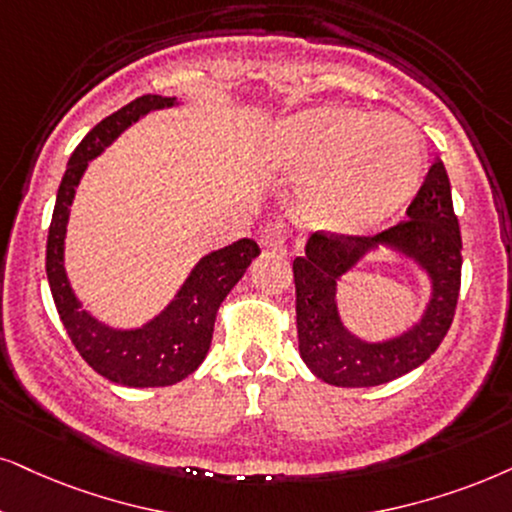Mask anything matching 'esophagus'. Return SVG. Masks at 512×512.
Masks as SVG:
<instances>
[{"instance_id": "obj_1", "label": "esophagus", "mask_w": 512, "mask_h": 512, "mask_svg": "<svg viewBox=\"0 0 512 512\" xmlns=\"http://www.w3.org/2000/svg\"><path fill=\"white\" fill-rule=\"evenodd\" d=\"M290 236L288 224L283 219H271V222L260 226V234H257V241H260L264 248H283Z\"/></svg>"}]
</instances>
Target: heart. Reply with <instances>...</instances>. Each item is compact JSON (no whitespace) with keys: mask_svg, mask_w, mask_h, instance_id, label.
<instances>
[{"mask_svg":"<svg viewBox=\"0 0 512 512\" xmlns=\"http://www.w3.org/2000/svg\"><path fill=\"white\" fill-rule=\"evenodd\" d=\"M274 153L286 170L314 174L307 210L314 222L361 231L383 222L416 191L423 141L399 115L319 108L278 129Z\"/></svg>","mask_w":512,"mask_h":512,"instance_id":"heart-1","label":"heart"}]
</instances>
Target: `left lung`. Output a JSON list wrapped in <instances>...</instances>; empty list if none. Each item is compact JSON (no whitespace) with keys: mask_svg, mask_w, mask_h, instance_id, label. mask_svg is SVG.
Instances as JSON below:
<instances>
[{"mask_svg":"<svg viewBox=\"0 0 512 512\" xmlns=\"http://www.w3.org/2000/svg\"><path fill=\"white\" fill-rule=\"evenodd\" d=\"M380 242L416 256L431 271L433 300L413 332L383 346H368L341 328L334 309V281ZM461 248L449 174L439 158L406 208L404 222L375 236L316 231L304 257L293 262L297 338L309 371L328 385L371 387L390 383L428 361L454 321L461 293Z\"/></svg>","mask_w":512,"mask_h":512,"instance_id":"8db88e82","label":"left lung"}]
</instances>
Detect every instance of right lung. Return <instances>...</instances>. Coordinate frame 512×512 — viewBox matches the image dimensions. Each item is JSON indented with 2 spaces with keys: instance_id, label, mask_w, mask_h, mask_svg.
I'll return each instance as SVG.
<instances>
[{
  "instance_id": "obj_1",
  "label": "right lung",
  "mask_w": 512,
  "mask_h": 512,
  "mask_svg": "<svg viewBox=\"0 0 512 512\" xmlns=\"http://www.w3.org/2000/svg\"><path fill=\"white\" fill-rule=\"evenodd\" d=\"M172 103L174 99L165 96H139L120 111L103 118L77 144L58 186L47 236L49 286L68 338L96 373L111 383L127 387L174 385L196 371L210 349L219 304L245 274L250 262L260 255V245L252 238H243L229 248L203 257L179 290L177 300L139 331H111L77 304L63 271V236H66L68 208L73 203L77 181L87 170L89 160L96 158L103 146L111 144L122 129L137 122L144 113L167 108Z\"/></svg>"
}]
</instances>
